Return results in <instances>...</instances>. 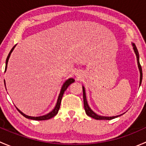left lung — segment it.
Wrapping results in <instances>:
<instances>
[{"instance_id": "1", "label": "left lung", "mask_w": 146, "mask_h": 146, "mask_svg": "<svg viewBox=\"0 0 146 146\" xmlns=\"http://www.w3.org/2000/svg\"><path fill=\"white\" fill-rule=\"evenodd\" d=\"M132 46H133V49L134 51L135 54H136V59H137V64H138V70H139L140 72V82H139V87L141 86V82H142V78H143V73H142V68H141V64H140L139 61V54H138V49H137L136 45L135 44L131 43ZM82 91H83V102H84V107H85V113L87 114V115L89 116V117H92V118L97 119V120H111V119H113L114 118H117V117H119V116L122 115V114H120V115L117 116H113V117H105V116H101L99 115V114H96L95 112H94L91 108L90 107V106L88 105V101H87V98H86V92H85V87L82 86Z\"/></svg>"}]
</instances>
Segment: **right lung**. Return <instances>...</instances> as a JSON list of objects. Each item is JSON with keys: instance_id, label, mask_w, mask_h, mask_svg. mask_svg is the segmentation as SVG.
<instances>
[{"instance_id": "1", "label": "right lung", "mask_w": 146, "mask_h": 146, "mask_svg": "<svg viewBox=\"0 0 146 146\" xmlns=\"http://www.w3.org/2000/svg\"><path fill=\"white\" fill-rule=\"evenodd\" d=\"M15 44L14 46L12 48V49L10 50L9 54H8V57H7L6 58V61H5V72L7 70V66H8V60H9L10 58V54H11V53L13 52V51L14 50L15 47L16 46ZM75 82V80L73 78H68V80H66V81L64 82V83L63 84L62 87H61V91H60V93L59 95H58V100H57V102H56V106L55 107H54V109H53L52 111H50L49 113H48V114H45V115H43V116H40V117H31V116H28V115H26L25 114H24L23 112H22L21 111H20V110H19L18 108H17V110H18L19 112L20 113V114H22L23 116H24L25 118L27 119H32V120H38V121H42V120H47V119H49L51 118H52V117H54V116L56 115L57 114H58V110H59V108H60V105H61V100H62V97L63 95H64V93L65 91L66 90V89H67L68 88L69 85H70L71 83H73V82ZM4 83H5V80H4ZM5 89H6V88H5Z\"/></svg>"}]
</instances>
